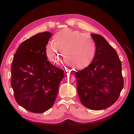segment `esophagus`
<instances>
[{
    "label": "esophagus",
    "mask_w": 134,
    "mask_h": 134,
    "mask_svg": "<svg viewBox=\"0 0 134 134\" xmlns=\"http://www.w3.org/2000/svg\"><path fill=\"white\" fill-rule=\"evenodd\" d=\"M69 72H70V71L68 70H65L64 71V73L66 74H68V73H69Z\"/></svg>",
    "instance_id": "1"
}]
</instances>
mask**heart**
<instances>
[{
    "instance_id": "obj_1",
    "label": "heart",
    "mask_w": 134,
    "mask_h": 134,
    "mask_svg": "<svg viewBox=\"0 0 134 134\" xmlns=\"http://www.w3.org/2000/svg\"><path fill=\"white\" fill-rule=\"evenodd\" d=\"M54 43H49L46 47V54L49 60L57 64L64 55L65 63L73 66L83 68L90 63L96 52V43L91 36L78 30L69 28L55 34Z\"/></svg>"
}]
</instances>
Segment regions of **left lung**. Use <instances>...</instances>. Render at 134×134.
I'll use <instances>...</instances> for the list:
<instances>
[{
  "label": "left lung",
  "mask_w": 134,
  "mask_h": 134,
  "mask_svg": "<svg viewBox=\"0 0 134 134\" xmlns=\"http://www.w3.org/2000/svg\"><path fill=\"white\" fill-rule=\"evenodd\" d=\"M94 58L88 66L75 72L77 91L83 106L101 110L115 103L124 87L121 62L115 50L103 36L92 34Z\"/></svg>",
  "instance_id": "8db88e82"
}]
</instances>
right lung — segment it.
Instances as JSON below:
<instances>
[{
  "instance_id": "1",
  "label": "right lung",
  "mask_w": 134,
  "mask_h": 134,
  "mask_svg": "<svg viewBox=\"0 0 134 134\" xmlns=\"http://www.w3.org/2000/svg\"><path fill=\"white\" fill-rule=\"evenodd\" d=\"M52 34L44 32L32 36L19 46L11 67V86L14 98L27 111L40 113L55 102L64 70L47 61L46 46Z\"/></svg>"
}]
</instances>
